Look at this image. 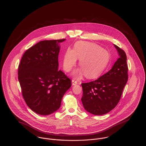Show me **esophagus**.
<instances>
[{"label":"esophagus","instance_id":"esophagus-1","mask_svg":"<svg viewBox=\"0 0 146 146\" xmlns=\"http://www.w3.org/2000/svg\"><path fill=\"white\" fill-rule=\"evenodd\" d=\"M72 85H73V86H74V85H76V84H77V82L76 81V80H74V79H73L72 80Z\"/></svg>","mask_w":146,"mask_h":146}]
</instances>
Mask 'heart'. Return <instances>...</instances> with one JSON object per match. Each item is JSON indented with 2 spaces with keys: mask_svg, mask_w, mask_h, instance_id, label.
<instances>
[{
  "mask_svg": "<svg viewBox=\"0 0 146 146\" xmlns=\"http://www.w3.org/2000/svg\"><path fill=\"white\" fill-rule=\"evenodd\" d=\"M79 59L80 68L73 72V76L80 78L83 75L88 79L99 77L107 67L110 60L109 52L95 43L78 42L73 50L68 49L63 57V66L64 70L69 72Z\"/></svg>",
  "mask_w": 146,
  "mask_h": 146,
  "instance_id": "heart-1",
  "label": "heart"
}]
</instances>
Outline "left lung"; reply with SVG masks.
Listing matches in <instances>:
<instances>
[{"instance_id": "left-lung-1", "label": "left lung", "mask_w": 146, "mask_h": 146, "mask_svg": "<svg viewBox=\"0 0 146 146\" xmlns=\"http://www.w3.org/2000/svg\"><path fill=\"white\" fill-rule=\"evenodd\" d=\"M114 45L120 57L112 68L98 79L81 84L83 107L94 115H103L112 110L120 100L128 80L126 54L117 45Z\"/></svg>"}]
</instances>
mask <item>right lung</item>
Listing matches in <instances>:
<instances>
[{"mask_svg":"<svg viewBox=\"0 0 146 146\" xmlns=\"http://www.w3.org/2000/svg\"><path fill=\"white\" fill-rule=\"evenodd\" d=\"M65 39L40 41L27 49L18 66V80L27 106L40 115L58 110L71 80L58 69V43Z\"/></svg>","mask_w":146,"mask_h":146,"instance_id":"1","label":"right lung"}]
</instances>
